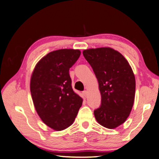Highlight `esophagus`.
Instances as JSON below:
<instances>
[{
  "instance_id": "obj_1",
  "label": "esophagus",
  "mask_w": 159,
  "mask_h": 159,
  "mask_svg": "<svg viewBox=\"0 0 159 159\" xmlns=\"http://www.w3.org/2000/svg\"><path fill=\"white\" fill-rule=\"evenodd\" d=\"M83 95H84V97L85 98H87V96H88V91H83Z\"/></svg>"
}]
</instances>
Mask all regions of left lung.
<instances>
[{
  "label": "left lung",
  "mask_w": 159,
  "mask_h": 159,
  "mask_svg": "<svg viewBox=\"0 0 159 159\" xmlns=\"http://www.w3.org/2000/svg\"><path fill=\"white\" fill-rule=\"evenodd\" d=\"M83 55L96 76L101 94V106L94 111L97 122L108 129L123 124L134 102L136 80L128 61L109 47L83 50Z\"/></svg>",
  "instance_id": "obj_1"
}]
</instances>
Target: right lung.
Listing matches in <instances>:
<instances>
[{
    "label": "right lung",
    "instance_id": "1",
    "mask_svg": "<svg viewBox=\"0 0 159 159\" xmlns=\"http://www.w3.org/2000/svg\"><path fill=\"white\" fill-rule=\"evenodd\" d=\"M80 50L60 49L47 54L36 64L30 92L36 111L43 123L61 131L73 123L83 99L73 91L69 68L78 59Z\"/></svg>",
    "mask_w": 159,
    "mask_h": 159
}]
</instances>
